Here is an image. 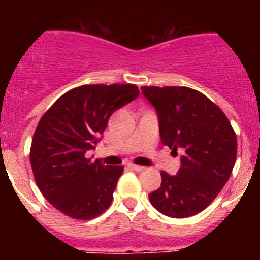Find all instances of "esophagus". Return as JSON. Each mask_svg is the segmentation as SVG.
Listing matches in <instances>:
<instances>
[{
    "label": "esophagus",
    "mask_w": 260,
    "mask_h": 260,
    "mask_svg": "<svg viewBox=\"0 0 260 260\" xmlns=\"http://www.w3.org/2000/svg\"><path fill=\"white\" fill-rule=\"evenodd\" d=\"M128 168H132L133 171H135V172H141V171H143V169H144V167H142V165L133 164V162H130V164H128Z\"/></svg>",
    "instance_id": "obj_1"
}]
</instances>
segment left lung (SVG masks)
Here are the masks:
<instances>
[{
  "label": "left lung",
  "instance_id": "left-lung-1",
  "mask_svg": "<svg viewBox=\"0 0 260 260\" xmlns=\"http://www.w3.org/2000/svg\"><path fill=\"white\" fill-rule=\"evenodd\" d=\"M155 107L161 142L177 155V176L161 171V186L150 194L153 207L169 217H190L207 208L228 182L237 158V135L213 102L190 87L144 86Z\"/></svg>",
  "mask_w": 260,
  "mask_h": 260
}]
</instances>
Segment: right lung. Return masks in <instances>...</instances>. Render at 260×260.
<instances>
[{
    "mask_svg": "<svg viewBox=\"0 0 260 260\" xmlns=\"http://www.w3.org/2000/svg\"><path fill=\"white\" fill-rule=\"evenodd\" d=\"M135 84H83L57 99L32 138L29 161L44 198L77 220L102 215L113 201L122 165L107 167L86 157L114 110L135 100Z\"/></svg>",
    "mask_w": 260,
    "mask_h": 260,
    "instance_id": "right-lung-1",
    "label": "right lung"
}]
</instances>
